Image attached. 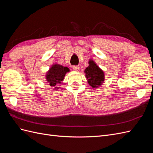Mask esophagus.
Returning <instances> with one entry per match:
<instances>
[{"instance_id": "34e87169", "label": "esophagus", "mask_w": 153, "mask_h": 153, "mask_svg": "<svg viewBox=\"0 0 153 153\" xmlns=\"http://www.w3.org/2000/svg\"><path fill=\"white\" fill-rule=\"evenodd\" d=\"M79 68H80V67L78 66H76V65L73 66V69H74V70H75V71H78V69H79Z\"/></svg>"}]
</instances>
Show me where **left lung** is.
<instances>
[{"label": "left lung", "instance_id": "1", "mask_svg": "<svg viewBox=\"0 0 153 153\" xmlns=\"http://www.w3.org/2000/svg\"><path fill=\"white\" fill-rule=\"evenodd\" d=\"M89 66L85 69L87 82L92 88H97L104 81L103 71L92 61L89 62Z\"/></svg>", "mask_w": 153, "mask_h": 153}]
</instances>
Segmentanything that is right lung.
<instances>
[{
    "label": "right lung",
    "mask_w": 153,
    "mask_h": 153,
    "mask_svg": "<svg viewBox=\"0 0 153 153\" xmlns=\"http://www.w3.org/2000/svg\"><path fill=\"white\" fill-rule=\"evenodd\" d=\"M69 71V69L67 67H64L59 64H55L49 69L47 73V80L51 87L55 88V89H59L57 85L61 84L66 73Z\"/></svg>",
    "instance_id": "obj_1"
}]
</instances>
